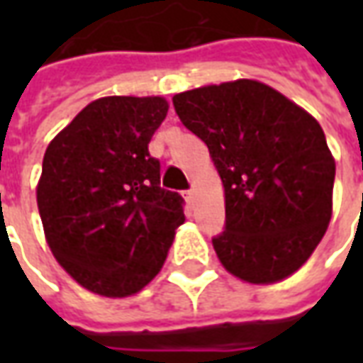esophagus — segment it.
<instances>
[{
    "label": "esophagus",
    "instance_id": "34e87169",
    "mask_svg": "<svg viewBox=\"0 0 363 363\" xmlns=\"http://www.w3.org/2000/svg\"><path fill=\"white\" fill-rule=\"evenodd\" d=\"M184 200H186L190 206L194 204V190H186V192H184Z\"/></svg>",
    "mask_w": 363,
    "mask_h": 363
}]
</instances>
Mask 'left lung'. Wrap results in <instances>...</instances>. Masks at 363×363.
I'll return each mask as SVG.
<instances>
[{"label":"left lung","mask_w":363,"mask_h":363,"mask_svg":"<svg viewBox=\"0 0 363 363\" xmlns=\"http://www.w3.org/2000/svg\"><path fill=\"white\" fill-rule=\"evenodd\" d=\"M173 104L223 184L225 231L212 239L223 268L249 284L297 272L333 216L336 165L319 122L257 79L184 91Z\"/></svg>","instance_id":"obj_1"}]
</instances>
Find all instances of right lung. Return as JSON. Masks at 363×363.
I'll return each mask as SVG.
<instances>
[{
	"label": "right lung",
	"mask_w": 363,
	"mask_h": 363,
	"mask_svg": "<svg viewBox=\"0 0 363 363\" xmlns=\"http://www.w3.org/2000/svg\"><path fill=\"white\" fill-rule=\"evenodd\" d=\"M167 111L163 96H101L46 147L36 184L46 243L96 296L145 288L184 223L182 198L159 186L147 150Z\"/></svg>",
	"instance_id": "right-lung-1"
}]
</instances>
